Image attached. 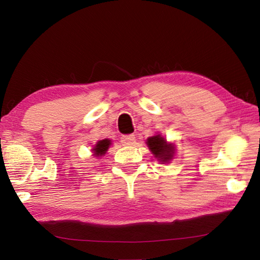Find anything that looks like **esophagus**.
Returning <instances> with one entry per match:
<instances>
[{
	"label": "esophagus",
	"mask_w": 260,
	"mask_h": 260,
	"mask_svg": "<svg viewBox=\"0 0 260 260\" xmlns=\"http://www.w3.org/2000/svg\"><path fill=\"white\" fill-rule=\"evenodd\" d=\"M120 142L124 144V146H133L135 143V136L134 135H124L121 136Z\"/></svg>",
	"instance_id": "34e87169"
}]
</instances>
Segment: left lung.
I'll use <instances>...</instances> for the list:
<instances>
[{"instance_id":"obj_1","label":"left lung","mask_w":260,"mask_h":260,"mask_svg":"<svg viewBox=\"0 0 260 260\" xmlns=\"http://www.w3.org/2000/svg\"><path fill=\"white\" fill-rule=\"evenodd\" d=\"M147 146L150 149L152 155L162 164L170 162L174 156V144L169 143L160 134L150 136L147 139Z\"/></svg>"}]
</instances>
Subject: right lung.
Listing matches in <instances>:
<instances>
[{"instance_id": "1", "label": "right lung", "mask_w": 260, "mask_h": 260, "mask_svg": "<svg viewBox=\"0 0 260 260\" xmlns=\"http://www.w3.org/2000/svg\"><path fill=\"white\" fill-rule=\"evenodd\" d=\"M111 146V140L109 139H104V140H101L99 141L98 143L95 144L94 148H93V155L95 157H101V156H104L105 152L108 151L109 147Z\"/></svg>"}]
</instances>
